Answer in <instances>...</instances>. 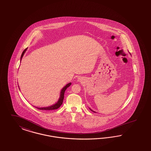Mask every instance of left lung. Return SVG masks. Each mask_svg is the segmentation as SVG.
<instances>
[{"mask_svg":"<svg viewBox=\"0 0 151 151\" xmlns=\"http://www.w3.org/2000/svg\"><path fill=\"white\" fill-rule=\"evenodd\" d=\"M90 109V110H91V111H92L94 112H95V111H92V110H91V109Z\"/></svg>","mask_w":151,"mask_h":151,"instance_id":"1","label":"left lung"}]
</instances>
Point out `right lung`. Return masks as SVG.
<instances>
[{"mask_svg": "<svg viewBox=\"0 0 151 151\" xmlns=\"http://www.w3.org/2000/svg\"><path fill=\"white\" fill-rule=\"evenodd\" d=\"M27 48L25 49L24 51H23L22 54L21 55V61L22 60V58L24 54V52H26V51L27 50ZM71 85V83H69L67 84L64 87H63V88L62 89L61 91V92H60V97H59V99L58 101L56 102L55 104L53 105H51L50 106H49V107H36L37 109H39V110H56L57 109H58L60 106H61L63 104V100H64V92L65 91V90L67 89L68 87H69Z\"/></svg>", "mask_w": 151, "mask_h": 151, "instance_id": "1", "label": "right lung"}]
</instances>
